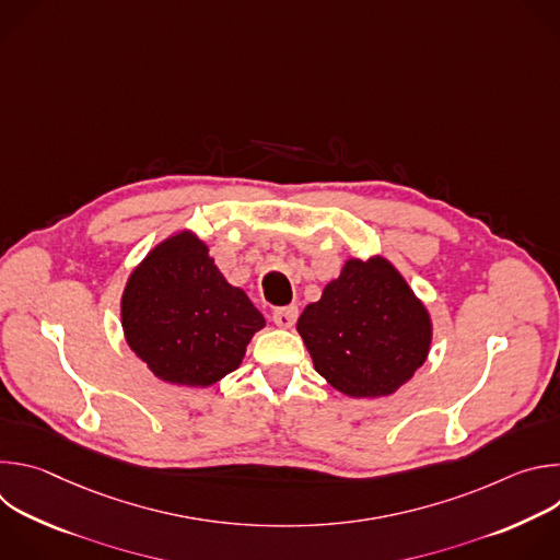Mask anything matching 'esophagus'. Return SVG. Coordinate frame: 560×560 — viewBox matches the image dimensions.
I'll return each instance as SVG.
<instances>
[{
  "instance_id": "1",
  "label": "esophagus",
  "mask_w": 560,
  "mask_h": 560,
  "mask_svg": "<svg viewBox=\"0 0 560 560\" xmlns=\"http://www.w3.org/2000/svg\"><path fill=\"white\" fill-rule=\"evenodd\" d=\"M296 305H285V307H277L272 312V322L279 326V328H292L294 322H296Z\"/></svg>"
}]
</instances>
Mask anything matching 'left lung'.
<instances>
[{
    "label": "left lung",
    "mask_w": 560,
    "mask_h": 560,
    "mask_svg": "<svg viewBox=\"0 0 560 560\" xmlns=\"http://www.w3.org/2000/svg\"><path fill=\"white\" fill-rule=\"evenodd\" d=\"M296 330L314 370L357 398L396 392L425 363L432 339L428 310L381 257L350 259Z\"/></svg>",
    "instance_id": "1"
}]
</instances>
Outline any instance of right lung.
Listing matches in <instances>:
<instances>
[{
    "mask_svg": "<svg viewBox=\"0 0 560 560\" xmlns=\"http://www.w3.org/2000/svg\"><path fill=\"white\" fill-rule=\"evenodd\" d=\"M121 322L132 352L154 376L206 387L238 368L266 326L242 288H232L195 234L159 244L130 275Z\"/></svg>",
    "mask_w": 560,
    "mask_h": 560,
    "instance_id": "1",
    "label": "right lung"
}]
</instances>
